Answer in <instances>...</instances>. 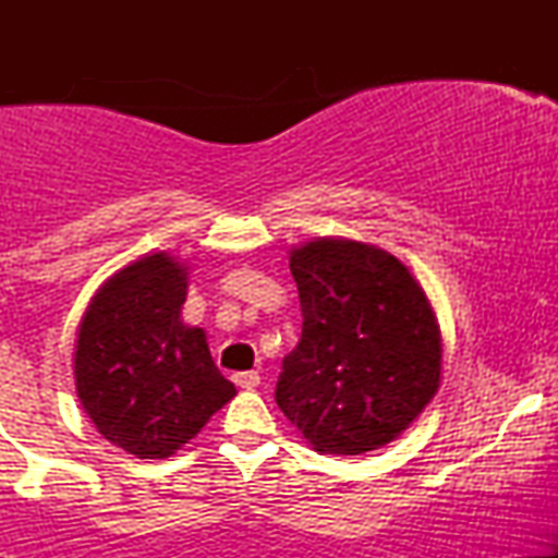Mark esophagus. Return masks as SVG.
Returning a JSON list of instances; mask_svg holds the SVG:
<instances>
[{
  "instance_id": "1",
  "label": "esophagus",
  "mask_w": 558,
  "mask_h": 558,
  "mask_svg": "<svg viewBox=\"0 0 558 558\" xmlns=\"http://www.w3.org/2000/svg\"><path fill=\"white\" fill-rule=\"evenodd\" d=\"M233 383L243 390H254L259 386V373H235Z\"/></svg>"
}]
</instances>
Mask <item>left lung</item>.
Masks as SVG:
<instances>
[{
    "label": "left lung",
    "instance_id": "obj_1",
    "mask_svg": "<svg viewBox=\"0 0 558 558\" xmlns=\"http://www.w3.org/2000/svg\"><path fill=\"white\" fill-rule=\"evenodd\" d=\"M299 345L275 401L315 451L356 457L390 444L440 386V328L420 280L369 243L317 239L291 248Z\"/></svg>",
    "mask_w": 558,
    "mask_h": 558
}]
</instances>
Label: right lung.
I'll return each mask as SVG.
<instances>
[{
	"label": "right lung",
	"mask_w": 558,
	"mask_h": 558,
	"mask_svg": "<svg viewBox=\"0 0 558 558\" xmlns=\"http://www.w3.org/2000/svg\"><path fill=\"white\" fill-rule=\"evenodd\" d=\"M189 267L168 252L112 275L94 293L75 341V390L110 444L138 459H168L235 396L202 328L181 310Z\"/></svg>",
	"instance_id": "obj_1"
}]
</instances>
